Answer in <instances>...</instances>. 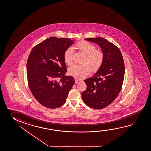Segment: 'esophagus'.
<instances>
[{"label":"esophagus","mask_w":151,"mask_h":151,"mask_svg":"<svg viewBox=\"0 0 151 151\" xmlns=\"http://www.w3.org/2000/svg\"><path fill=\"white\" fill-rule=\"evenodd\" d=\"M81 80H78V79H75V83H78Z\"/></svg>","instance_id":"esophagus-1"}]
</instances>
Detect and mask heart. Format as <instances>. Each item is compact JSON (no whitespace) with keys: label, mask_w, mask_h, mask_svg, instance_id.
Instances as JSON below:
<instances>
[{"label":"heart","mask_w":151,"mask_h":151,"mask_svg":"<svg viewBox=\"0 0 151 151\" xmlns=\"http://www.w3.org/2000/svg\"><path fill=\"white\" fill-rule=\"evenodd\" d=\"M76 47L84 55L81 65H74L70 68L69 73L77 79H81L89 74L90 70L96 71L100 67L103 60V54L102 51L96 50L93 44L86 41H81L76 44ZM73 50L71 47L66 49L64 53L65 61L67 65L73 63L72 56Z\"/></svg>","instance_id":"obj_1"}]
</instances>
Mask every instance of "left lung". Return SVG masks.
<instances>
[{
	"label": "left lung",
	"instance_id": "obj_1",
	"mask_svg": "<svg viewBox=\"0 0 151 151\" xmlns=\"http://www.w3.org/2000/svg\"><path fill=\"white\" fill-rule=\"evenodd\" d=\"M85 40L97 43L103 54V60L93 76L84 80L86 89L82 93L84 103L90 108L102 109L112 103L122 88L124 63L119 48L101 37Z\"/></svg>",
	"mask_w": 151,
	"mask_h": 151
}]
</instances>
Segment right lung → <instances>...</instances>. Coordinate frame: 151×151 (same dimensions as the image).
Listing matches in <instances>:
<instances>
[{"label":"right lung","instance_id":"obj_1","mask_svg":"<svg viewBox=\"0 0 151 151\" xmlns=\"http://www.w3.org/2000/svg\"><path fill=\"white\" fill-rule=\"evenodd\" d=\"M73 43L69 38L51 37L34 47L29 54L27 62L29 89L46 108L55 109L63 105L74 84L73 77L65 76L64 59L65 51Z\"/></svg>","mask_w":151,"mask_h":151}]
</instances>
